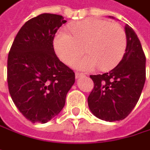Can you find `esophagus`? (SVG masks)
I'll list each match as a JSON object with an SVG mask.
<instances>
[{
	"instance_id": "1",
	"label": "esophagus",
	"mask_w": 150,
	"mask_h": 150,
	"mask_svg": "<svg viewBox=\"0 0 150 150\" xmlns=\"http://www.w3.org/2000/svg\"><path fill=\"white\" fill-rule=\"evenodd\" d=\"M85 75L84 74H82V73H78V72H76L75 73V78L76 79H78V78H81V77H84Z\"/></svg>"
}]
</instances>
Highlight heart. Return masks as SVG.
<instances>
[{
	"label": "heart",
	"mask_w": 150,
	"mask_h": 150,
	"mask_svg": "<svg viewBox=\"0 0 150 150\" xmlns=\"http://www.w3.org/2000/svg\"><path fill=\"white\" fill-rule=\"evenodd\" d=\"M71 34L64 30L54 38V48L58 57L72 64L84 50L88 54L75 63L79 69L92 70L99 66L110 70L123 59L127 47L125 30L117 24L100 19H88L70 25ZM85 50H84V48Z\"/></svg>",
	"instance_id": "heart-1"
}]
</instances>
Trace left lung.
I'll return each mask as SVG.
<instances>
[{"instance_id": "1", "label": "left lung", "mask_w": 150, "mask_h": 150, "mask_svg": "<svg viewBox=\"0 0 150 150\" xmlns=\"http://www.w3.org/2000/svg\"><path fill=\"white\" fill-rule=\"evenodd\" d=\"M125 32L127 47L121 62L108 73L90 75L94 87L88 98L89 109L95 117L108 122L129 115L141 96L146 79V57L140 40L127 24Z\"/></svg>"}]
</instances>
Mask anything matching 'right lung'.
Masks as SVG:
<instances>
[{
    "label": "right lung",
    "mask_w": 150,
    "mask_h": 150,
    "mask_svg": "<svg viewBox=\"0 0 150 150\" xmlns=\"http://www.w3.org/2000/svg\"><path fill=\"white\" fill-rule=\"evenodd\" d=\"M66 22L62 15L39 14L24 24L10 49L9 93L32 123L45 124L58 115L75 83V73L58 59L53 48L55 34Z\"/></svg>",
    "instance_id": "1"
}]
</instances>
